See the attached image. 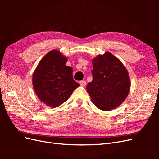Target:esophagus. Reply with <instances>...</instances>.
Masks as SVG:
<instances>
[{
  "label": "esophagus",
  "mask_w": 159,
  "mask_h": 159,
  "mask_svg": "<svg viewBox=\"0 0 159 159\" xmlns=\"http://www.w3.org/2000/svg\"><path fill=\"white\" fill-rule=\"evenodd\" d=\"M80 84L81 85V86H85V85H86V81H80Z\"/></svg>",
  "instance_id": "1"
}]
</instances>
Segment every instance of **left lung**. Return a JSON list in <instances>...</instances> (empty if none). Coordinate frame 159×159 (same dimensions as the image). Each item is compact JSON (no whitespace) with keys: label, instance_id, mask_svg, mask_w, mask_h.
I'll return each mask as SVG.
<instances>
[{"label":"left lung","instance_id":"obj_1","mask_svg":"<svg viewBox=\"0 0 159 159\" xmlns=\"http://www.w3.org/2000/svg\"><path fill=\"white\" fill-rule=\"evenodd\" d=\"M93 80L87 90L91 102L103 111L119 106L126 99L130 89V80L125 67L109 52L92 60Z\"/></svg>","mask_w":159,"mask_h":159}]
</instances>
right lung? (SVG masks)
Returning a JSON list of instances; mask_svg holds the SVG:
<instances>
[{"instance_id":"1","label":"right lung","mask_w":159,"mask_h":159,"mask_svg":"<svg viewBox=\"0 0 159 159\" xmlns=\"http://www.w3.org/2000/svg\"><path fill=\"white\" fill-rule=\"evenodd\" d=\"M67 57L52 50L43 57L33 74L32 84L42 102L51 107L60 106L80 85L73 79L71 67L66 66Z\"/></svg>"}]
</instances>
